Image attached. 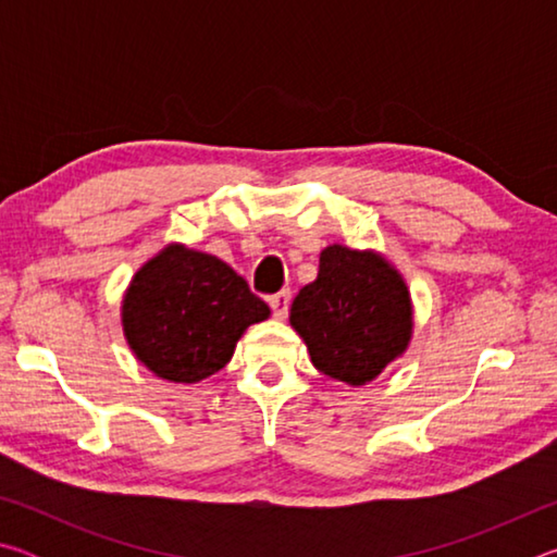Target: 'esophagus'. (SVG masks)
I'll return each instance as SVG.
<instances>
[{
    "instance_id": "34e87169",
    "label": "esophagus",
    "mask_w": 557,
    "mask_h": 557,
    "mask_svg": "<svg viewBox=\"0 0 557 557\" xmlns=\"http://www.w3.org/2000/svg\"><path fill=\"white\" fill-rule=\"evenodd\" d=\"M270 307H272V314H275V319H285L289 312V292L282 289V292H277V295H272Z\"/></svg>"
}]
</instances>
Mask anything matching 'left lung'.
Here are the masks:
<instances>
[{
  "label": "left lung",
  "instance_id": "obj_1",
  "mask_svg": "<svg viewBox=\"0 0 557 557\" xmlns=\"http://www.w3.org/2000/svg\"><path fill=\"white\" fill-rule=\"evenodd\" d=\"M289 324L314 369L351 388L379 379L412 342V297L383 252L326 245L319 275L292 301Z\"/></svg>",
  "mask_w": 557,
  "mask_h": 557
}]
</instances>
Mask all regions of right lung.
I'll return each mask as SVG.
<instances>
[{"instance_id": "1", "label": "right lung", "mask_w": 557, "mask_h": 557, "mask_svg": "<svg viewBox=\"0 0 557 557\" xmlns=\"http://www.w3.org/2000/svg\"><path fill=\"white\" fill-rule=\"evenodd\" d=\"M270 307L221 258L184 243H166L125 289L120 307L129 351L157 379L199 383L233 358L250 324Z\"/></svg>"}]
</instances>
